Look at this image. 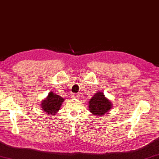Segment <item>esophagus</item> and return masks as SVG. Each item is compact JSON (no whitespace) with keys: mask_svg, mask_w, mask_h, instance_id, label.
Returning a JSON list of instances; mask_svg holds the SVG:
<instances>
[{"mask_svg":"<svg viewBox=\"0 0 159 159\" xmlns=\"http://www.w3.org/2000/svg\"><path fill=\"white\" fill-rule=\"evenodd\" d=\"M71 98H74V99H75V98H78L79 96V94H78L72 93V94H71Z\"/></svg>","mask_w":159,"mask_h":159,"instance_id":"obj_1","label":"esophagus"}]
</instances>
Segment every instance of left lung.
Listing matches in <instances>:
<instances>
[{
    "mask_svg": "<svg viewBox=\"0 0 159 159\" xmlns=\"http://www.w3.org/2000/svg\"><path fill=\"white\" fill-rule=\"evenodd\" d=\"M112 103L105 97L103 92H97L89 101V110L93 115L102 116L111 108Z\"/></svg>",
    "mask_w": 159,
    "mask_h": 159,
    "instance_id": "left-lung-1",
    "label": "left lung"
}]
</instances>
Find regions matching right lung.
Here are the masks:
<instances>
[{
    "mask_svg": "<svg viewBox=\"0 0 159 159\" xmlns=\"http://www.w3.org/2000/svg\"><path fill=\"white\" fill-rule=\"evenodd\" d=\"M63 101L64 99L62 97L50 92L47 99L42 101V108L47 113L54 115L59 111Z\"/></svg>",
    "mask_w": 159,
    "mask_h": 159,
    "instance_id": "obj_1",
    "label": "right lung"
}]
</instances>
